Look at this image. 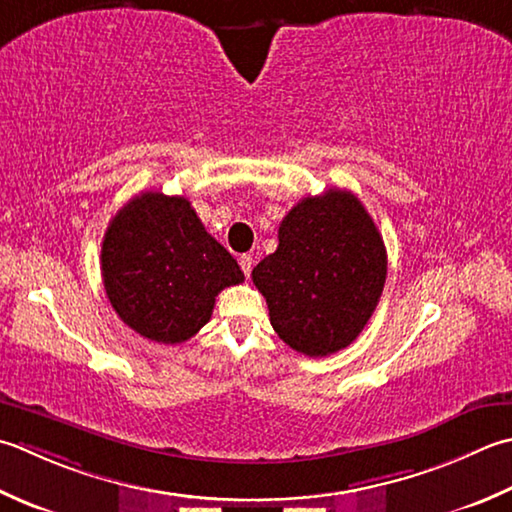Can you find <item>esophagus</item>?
Returning a JSON list of instances; mask_svg holds the SVG:
<instances>
[{
  "label": "esophagus",
  "instance_id": "34e87169",
  "mask_svg": "<svg viewBox=\"0 0 512 512\" xmlns=\"http://www.w3.org/2000/svg\"><path fill=\"white\" fill-rule=\"evenodd\" d=\"M253 264H255V257L253 255H242V257H239V266H242L246 279L250 277V270H253Z\"/></svg>",
  "mask_w": 512,
  "mask_h": 512
}]
</instances>
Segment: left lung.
<instances>
[{
  "mask_svg": "<svg viewBox=\"0 0 512 512\" xmlns=\"http://www.w3.org/2000/svg\"><path fill=\"white\" fill-rule=\"evenodd\" d=\"M279 246L253 268L270 324L308 357L353 344L386 282V246L350 190L304 197L279 224Z\"/></svg>",
  "mask_w": 512,
  "mask_h": 512,
  "instance_id": "8db88e82",
  "label": "left lung"
}]
</instances>
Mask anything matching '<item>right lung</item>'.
Returning a JSON list of instances; mask_svg holds the SVG:
<instances>
[{"mask_svg": "<svg viewBox=\"0 0 512 512\" xmlns=\"http://www.w3.org/2000/svg\"><path fill=\"white\" fill-rule=\"evenodd\" d=\"M110 306L157 344H182L213 315L215 297L242 284L235 257L206 233L186 197L135 195L110 219L102 242Z\"/></svg>", "mask_w": 512, "mask_h": 512, "instance_id": "1", "label": "right lung"}]
</instances>
